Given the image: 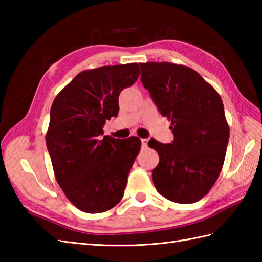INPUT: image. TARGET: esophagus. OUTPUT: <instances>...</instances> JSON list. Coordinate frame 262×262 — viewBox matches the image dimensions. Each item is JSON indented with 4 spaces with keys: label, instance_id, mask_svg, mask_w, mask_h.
Segmentation results:
<instances>
[{
    "label": "esophagus",
    "instance_id": "esophagus-1",
    "mask_svg": "<svg viewBox=\"0 0 262 262\" xmlns=\"http://www.w3.org/2000/svg\"><path fill=\"white\" fill-rule=\"evenodd\" d=\"M141 142H142V147H147V144H148L147 138H143Z\"/></svg>",
    "mask_w": 262,
    "mask_h": 262
}]
</instances>
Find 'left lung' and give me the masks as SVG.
I'll use <instances>...</instances> for the list:
<instances>
[{
	"label": "left lung",
	"mask_w": 262,
	"mask_h": 262,
	"mask_svg": "<svg viewBox=\"0 0 262 262\" xmlns=\"http://www.w3.org/2000/svg\"><path fill=\"white\" fill-rule=\"evenodd\" d=\"M143 85L161 115L171 120L174 140L148 146L159 153L154 186L171 202L192 204L207 193L224 163L230 128L220 94L196 71L172 63H142Z\"/></svg>",
	"instance_id": "left-lung-1"
}]
</instances>
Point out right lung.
<instances>
[{"label":"right lung","instance_id":"right-lung-1","mask_svg":"<svg viewBox=\"0 0 262 262\" xmlns=\"http://www.w3.org/2000/svg\"><path fill=\"white\" fill-rule=\"evenodd\" d=\"M137 63L102 66L77 74L55 98L46 145L65 196L85 213L118 204L141 140L103 136V125L119 110V94L140 76Z\"/></svg>","mask_w":262,"mask_h":262}]
</instances>
